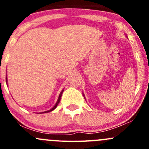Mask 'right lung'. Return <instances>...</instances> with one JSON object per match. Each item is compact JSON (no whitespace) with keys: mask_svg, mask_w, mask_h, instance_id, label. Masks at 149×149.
Masks as SVG:
<instances>
[{"mask_svg":"<svg viewBox=\"0 0 149 149\" xmlns=\"http://www.w3.org/2000/svg\"><path fill=\"white\" fill-rule=\"evenodd\" d=\"M6 81H7V77H6ZM63 91H64V90H62V91H61V94H60V95H59V97H58V101H57V102H56V104H55V106H54L52 108V109H49V110H48V111H45V112H41V113H46V112H51V111L54 110V109H55V108L57 107V106H58V104H59L60 101H61V96H62V94H63Z\"/></svg>","mask_w":149,"mask_h":149,"instance_id":"obj_1","label":"right lung"}]
</instances>
